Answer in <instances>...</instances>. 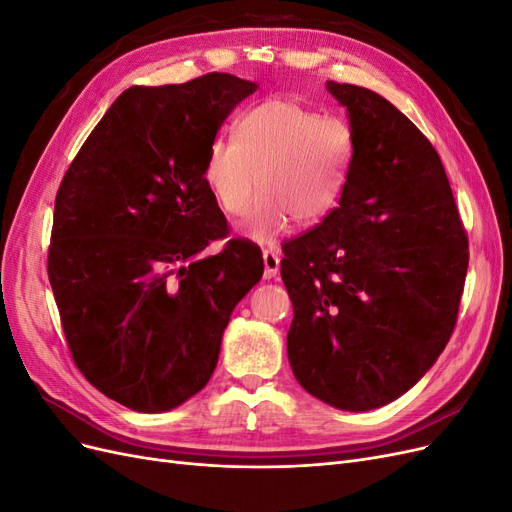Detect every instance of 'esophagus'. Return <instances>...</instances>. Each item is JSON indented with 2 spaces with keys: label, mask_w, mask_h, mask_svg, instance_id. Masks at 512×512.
Masks as SVG:
<instances>
[{
  "label": "esophagus",
  "mask_w": 512,
  "mask_h": 512,
  "mask_svg": "<svg viewBox=\"0 0 512 512\" xmlns=\"http://www.w3.org/2000/svg\"><path fill=\"white\" fill-rule=\"evenodd\" d=\"M262 260H265V280H275L280 275V256L273 250L262 252Z\"/></svg>",
  "instance_id": "34e87169"
}]
</instances>
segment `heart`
Here are the masks:
<instances>
[{
  "instance_id": "obj_1",
  "label": "heart",
  "mask_w": 512,
  "mask_h": 512,
  "mask_svg": "<svg viewBox=\"0 0 512 512\" xmlns=\"http://www.w3.org/2000/svg\"><path fill=\"white\" fill-rule=\"evenodd\" d=\"M352 153L354 138L344 119L320 117L290 98H269L237 119L235 138L213 141L205 183L232 218L262 192L243 226L252 239L267 243L290 218L299 226L327 218L346 188Z\"/></svg>"
}]
</instances>
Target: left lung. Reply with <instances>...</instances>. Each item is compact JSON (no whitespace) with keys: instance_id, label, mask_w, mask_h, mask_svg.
<instances>
[{"instance_id":"left-lung-1","label":"left lung","mask_w":512,"mask_h":512,"mask_svg":"<svg viewBox=\"0 0 512 512\" xmlns=\"http://www.w3.org/2000/svg\"><path fill=\"white\" fill-rule=\"evenodd\" d=\"M327 89L346 106L354 153L339 207L284 245L288 361L309 395L365 412L412 389L442 354L470 252L423 132L376 91Z\"/></svg>"}]
</instances>
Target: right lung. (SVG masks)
Wrapping results in <instances>:
<instances>
[{
    "instance_id": "add662e5",
    "label": "right lung",
    "mask_w": 512,
    "mask_h": 512,
    "mask_svg": "<svg viewBox=\"0 0 512 512\" xmlns=\"http://www.w3.org/2000/svg\"><path fill=\"white\" fill-rule=\"evenodd\" d=\"M256 89L224 72L130 87L59 185L49 280L61 327L81 374L130 410H173L203 389L232 309L262 277L252 241L200 256L228 235L205 183L209 147Z\"/></svg>"
}]
</instances>
